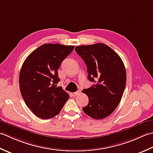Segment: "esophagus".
Instances as JSON below:
<instances>
[{"label":"esophagus","instance_id":"esophagus-1","mask_svg":"<svg viewBox=\"0 0 153 153\" xmlns=\"http://www.w3.org/2000/svg\"><path fill=\"white\" fill-rule=\"evenodd\" d=\"M80 90H77L76 92H74V96H78V95H79L80 94Z\"/></svg>","mask_w":153,"mask_h":153}]
</instances>
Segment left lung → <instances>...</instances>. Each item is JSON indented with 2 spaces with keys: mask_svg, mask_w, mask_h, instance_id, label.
<instances>
[{
  "mask_svg": "<svg viewBox=\"0 0 153 153\" xmlns=\"http://www.w3.org/2000/svg\"><path fill=\"white\" fill-rule=\"evenodd\" d=\"M76 53L86 64L88 78L96 83L82 92L88 104L82 110L96 120L108 117L117 107L126 85V71L120 57L104 43L75 48Z\"/></svg>",
  "mask_w": 153,
  "mask_h": 153,
  "instance_id": "8db88e82",
  "label": "left lung"
}]
</instances>
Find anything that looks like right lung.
I'll return each mask as SVG.
<instances>
[{"label": "right lung", "mask_w": 153, "mask_h": 153, "mask_svg": "<svg viewBox=\"0 0 153 153\" xmlns=\"http://www.w3.org/2000/svg\"><path fill=\"white\" fill-rule=\"evenodd\" d=\"M74 45L45 43L27 56L22 66L19 85L26 104L37 117L50 119L60 113L69 98L61 86L57 71Z\"/></svg>", "instance_id": "obj_1"}]
</instances>
